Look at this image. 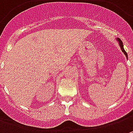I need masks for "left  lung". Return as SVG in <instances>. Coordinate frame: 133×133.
Returning a JSON list of instances; mask_svg holds the SVG:
<instances>
[{
	"label": "left lung",
	"mask_w": 133,
	"mask_h": 133,
	"mask_svg": "<svg viewBox=\"0 0 133 133\" xmlns=\"http://www.w3.org/2000/svg\"><path fill=\"white\" fill-rule=\"evenodd\" d=\"M116 40H117V41H118V45L120 46L121 47V51L124 52V54L126 55V57H127V58H128V56H127V52H126V51L124 50V45H123V43H122V41H121V39H119L118 38H116Z\"/></svg>",
	"instance_id": "obj_1"
}]
</instances>
